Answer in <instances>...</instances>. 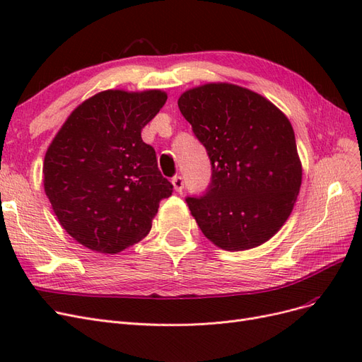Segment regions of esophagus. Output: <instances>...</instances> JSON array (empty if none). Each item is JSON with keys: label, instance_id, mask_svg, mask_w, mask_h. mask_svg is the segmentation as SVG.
<instances>
[{"label": "esophagus", "instance_id": "1", "mask_svg": "<svg viewBox=\"0 0 362 362\" xmlns=\"http://www.w3.org/2000/svg\"><path fill=\"white\" fill-rule=\"evenodd\" d=\"M172 185H173V189L177 190V192H182V189H184V180L180 177V175H177V177L172 178Z\"/></svg>", "mask_w": 362, "mask_h": 362}]
</instances>
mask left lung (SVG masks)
Returning <instances> with one entry per match:
<instances>
[{"label": "left lung", "mask_w": 362, "mask_h": 362, "mask_svg": "<svg viewBox=\"0 0 362 362\" xmlns=\"http://www.w3.org/2000/svg\"><path fill=\"white\" fill-rule=\"evenodd\" d=\"M211 161L202 198H187L204 235L225 250L266 243L286 223L302 184L288 117L264 96L231 83H206L178 100Z\"/></svg>", "instance_id": "1"}]
</instances>
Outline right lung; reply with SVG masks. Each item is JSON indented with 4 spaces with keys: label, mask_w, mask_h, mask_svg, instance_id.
<instances>
[{
    "label": "right lung",
    "mask_w": 362,
    "mask_h": 362,
    "mask_svg": "<svg viewBox=\"0 0 362 362\" xmlns=\"http://www.w3.org/2000/svg\"><path fill=\"white\" fill-rule=\"evenodd\" d=\"M168 100L163 90H104L64 120L43 160V187L57 221L84 247L117 254L151 231L173 185L141 129Z\"/></svg>",
    "instance_id": "right-lung-1"
}]
</instances>
